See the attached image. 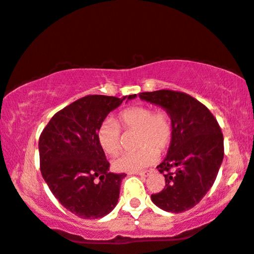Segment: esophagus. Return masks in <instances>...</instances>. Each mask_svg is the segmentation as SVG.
<instances>
[{"label": "esophagus", "instance_id": "34e87169", "mask_svg": "<svg viewBox=\"0 0 254 254\" xmlns=\"http://www.w3.org/2000/svg\"><path fill=\"white\" fill-rule=\"evenodd\" d=\"M151 172L150 171H144V172H136V173H131V174H136V175H139V177H147L148 174H150Z\"/></svg>", "mask_w": 254, "mask_h": 254}]
</instances>
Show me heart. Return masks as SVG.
<instances>
[{
	"label": "heart",
	"mask_w": 254,
	"mask_h": 254,
	"mask_svg": "<svg viewBox=\"0 0 254 254\" xmlns=\"http://www.w3.org/2000/svg\"><path fill=\"white\" fill-rule=\"evenodd\" d=\"M117 123L125 130H137V146L139 150L125 152L114 159L113 166L118 172L136 173L154 164L158 152L167 148L172 139V121L165 110L152 113L148 107L136 106L127 108L118 115ZM113 120L104 121L97 130L100 146L108 154L120 150L121 130Z\"/></svg>",
	"instance_id": "heart-1"
}]
</instances>
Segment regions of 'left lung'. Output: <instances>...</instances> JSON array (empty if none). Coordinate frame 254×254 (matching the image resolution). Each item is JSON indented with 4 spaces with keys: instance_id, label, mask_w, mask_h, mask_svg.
I'll use <instances>...</instances> for the list:
<instances>
[{
    "instance_id": "8db88e82",
    "label": "left lung",
    "mask_w": 254,
    "mask_h": 254,
    "mask_svg": "<svg viewBox=\"0 0 254 254\" xmlns=\"http://www.w3.org/2000/svg\"><path fill=\"white\" fill-rule=\"evenodd\" d=\"M138 96L166 111L173 129L166 158L157 166L166 186L151 200L168 212L189 210L203 198L218 174L224 157L221 127L207 107L185 93L164 89ZM136 97L134 94L130 100Z\"/></svg>"
}]
</instances>
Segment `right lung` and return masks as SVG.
<instances>
[{
	"mask_svg": "<svg viewBox=\"0 0 254 254\" xmlns=\"http://www.w3.org/2000/svg\"><path fill=\"white\" fill-rule=\"evenodd\" d=\"M127 97L131 95L84 96L54 115L40 134L44 180L63 207L80 218L104 217L118 202L127 174L109 172L97 130Z\"/></svg>",
	"mask_w": 254,
	"mask_h": 254,
	"instance_id": "add662e5",
	"label": "right lung"
}]
</instances>
